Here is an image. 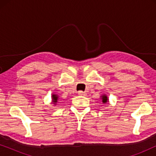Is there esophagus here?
I'll return each mask as SVG.
<instances>
[{
  "label": "esophagus",
  "mask_w": 156,
  "mask_h": 156,
  "mask_svg": "<svg viewBox=\"0 0 156 156\" xmlns=\"http://www.w3.org/2000/svg\"><path fill=\"white\" fill-rule=\"evenodd\" d=\"M78 94L80 95V96H84V97H86L87 95V94L86 92H84V91H80L78 92Z\"/></svg>",
  "instance_id": "1"
}]
</instances>
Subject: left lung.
I'll list each match as a JSON object with an SVG mask.
<instances>
[{
  "instance_id": "8db88e82",
  "label": "left lung",
  "mask_w": 156,
  "mask_h": 156,
  "mask_svg": "<svg viewBox=\"0 0 156 156\" xmlns=\"http://www.w3.org/2000/svg\"><path fill=\"white\" fill-rule=\"evenodd\" d=\"M100 99H101V101H102V103H103V104H106V103H108V101H109L107 95L105 94H103V95H101V97H100Z\"/></svg>"
}]
</instances>
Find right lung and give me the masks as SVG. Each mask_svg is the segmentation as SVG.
<instances>
[{"label":"right lung","instance_id":"1","mask_svg":"<svg viewBox=\"0 0 156 156\" xmlns=\"http://www.w3.org/2000/svg\"><path fill=\"white\" fill-rule=\"evenodd\" d=\"M51 98H52V102H51V103L54 104L55 106H56L57 104L59 103V101H60V100H59V96L57 95V94H52Z\"/></svg>","mask_w":156,"mask_h":156}]
</instances>
